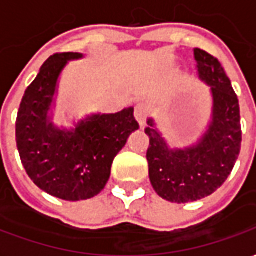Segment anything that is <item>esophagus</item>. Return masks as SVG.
I'll return each instance as SVG.
<instances>
[{
    "label": "esophagus",
    "mask_w": 256,
    "mask_h": 256,
    "mask_svg": "<svg viewBox=\"0 0 256 256\" xmlns=\"http://www.w3.org/2000/svg\"><path fill=\"white\" fill-rule=\"evenodd\" d=\"M146 114H148V108H146V106H145V104H137V106H136V111H134V115H136V119L138 120L141 128L144 126Z\"/></svg>",
    "instance_id": "obj_1"
}]
</instances>
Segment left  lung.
I'll use <instances>...</instances> for the list:
<instances>
[{
    "instance_id": "1",
    "label": "left lung",
    "mask_w": 256,
    "mask_h": 256,
    "mask_svg": "<svg viewBox=\"0 0 256 256\" xmlns=\"http://www.w3.org/2000/svg\"><path fill=\"white\" fill-rule=\"evenodd\" d=\"M198 76L211 86L212 122L198 144L185 150H170L148 120L150 137L146 160L150 180L156 193L172 203H189L210 196L222 186L236 164L242 148L240 106L230 79L220 60L196 48Z\"/></svg>"
}]
</instances>
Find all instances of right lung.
<instances>
[{"label":"right lung","instance_id":"obj_1","mask_svg":"<svg viewBox=\"0 0 256 256\" xmlns=\"http://www.w3.org/2000/svg\"><path fill=\"white\" fill-rule=\"evenodd\" d=\"M72 52L48 58L26 89L16 118V144L31 181L44 192L68 202L94 198L104 189L112 162L128 136L140 128L134 108L93 115L66 132L48 120L58 78Z\"/></svg>","mask_w":256,"mask_h":256}]
</instances>
